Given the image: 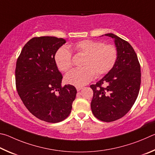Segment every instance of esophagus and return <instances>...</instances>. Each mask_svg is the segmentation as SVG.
Here are the masks:
<instances>
[{
    "mask_svg": "<svg viewBox=\"0 0 155 155\" xmlns=\"http://www.w3.org/2000/svg\"><path fill=\"white\" fill-rule=\"evenodd\" d=\"M76 89H77L78 91H80L81 89H82V87H80V86H76Z\"/></svg>",
    "mask_w": 155,
    "mask_h": 155,
    "instance_id": "34e87169",
    "label": "esophagus"
}]
</instances>
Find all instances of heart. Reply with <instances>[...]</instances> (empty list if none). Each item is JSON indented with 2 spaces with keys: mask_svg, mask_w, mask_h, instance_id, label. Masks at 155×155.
Masks as SVG:
<instances>
[{
  "mask_svg": "<svg viewBox=\"0 0 155 155\" xmlns=\"http://www.w3.org/2000/svg\"><path fill=\"white\" fill-rule=\"evenodd\" d=\"M77 54L85 55L82 66L70 71L65 76L67 83L75 86L88 84L95 77L107 74L114 65L118 58L117 49L113 45H104L99 41L82 40L70 46ZM55 62L62 72H67L72 67V54L67 48L62 47L56 51Z\"/></svg>",
  "mask_w": 155,
  "mask_h": 155,
  "instance_id": "b5f03b06",
  "label": "heart"
}]
</instances>
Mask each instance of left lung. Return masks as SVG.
<instances>
[{
    "mask_svg": "<svg viewBox=\"0 0 155 155\" xmlns=\"http://www.w3.org/2000/svg\"><path fill=\"white\" fill-rule=\"evenodd\" d=\"M105 35L114 39L118 58L110 72L91 85V106L97 119L109 123L123 117L131 109L140 92L141 69L137 54L127 41L112 33Z\"/></svg>",
    "mask_w": 155,
    "mask_h": 155,
    "instance_id": "left-lung-1",
    "label": "left lung"
}]
</instances>
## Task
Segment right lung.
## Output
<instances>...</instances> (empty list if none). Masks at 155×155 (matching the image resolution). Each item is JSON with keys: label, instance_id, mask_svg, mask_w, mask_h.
Returning a JSON list of instances; mask_svg holds the SVG:
<instances>
[{"label": "right lung", "instance_id": "obj_1", "mask_svg": "<svg viewBox=\"0 0 155 155\" xmlns=\"http://www.w3.org/2000/svg\"><path fill=\"white\" fill-rule=\"evenodd\" d=\"M66 43L62 38L36 37L27 42L16 62L15 85L24 105L32 115L56 123L68 117L77 90L62 86V75L54 60Z\"/></svg>", "mask_w": 155, "mask_h": 155}]
</instances>
